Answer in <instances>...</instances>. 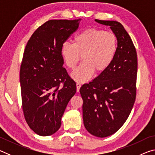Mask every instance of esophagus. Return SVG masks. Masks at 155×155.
<instances>
[{
	"instance_id": "obj_1",
	"label": "esophagus",
	"mask_w": 155,
	"mask_h": 155,
	"mask_svg": "<svg viewBox=\"0 0 155 155\" xmlns=\"http://www.w3.org/2000/svg\"><path fill=\"white\" fill-rule=\"evenodd\" d=\"M76 85H77V92H79V90H80V88H81V84L77 83V84H76Z\"/></svg>"
}]
</instances>
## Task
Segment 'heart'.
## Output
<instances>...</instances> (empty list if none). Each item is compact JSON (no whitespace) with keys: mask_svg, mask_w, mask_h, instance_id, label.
Returning <instances> with one entry per match:
<instances>
[{"mask_svg":"<svg viewBox=\"0 0 155 155\" xmlns=\"http://www.w3.org/2000/svg\"><path fill=\"white\" fill-rule=\"evenodd\" d=\"M117 45V38L113 33L90 28L77 34L73 44H63L61 54L65 64L71 70L74 69L81 57L83 62L71 76L77 82L85 83L95 71L103 73L108 69L116 53Z\"/></svg>","mask_w":155,"mask_h":155,"instance_id":"obj_1","label":"heart"}]
</instances>
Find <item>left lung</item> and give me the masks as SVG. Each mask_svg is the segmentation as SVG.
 Masks as SVG:
<instances>
[{
	"instance_id": "1",
	"label": "left lung",
	"mask_w": 155,
	"mask_h": 155,
	"mask_svg": "<svg viewBox=\"0 0 155 155\" xmlns=\"http://www.w3.org/2000/svg\"><path fill=\"white\" fill-rule=\"evenodd\" d=\"M109 26L117 38V51L106 71L80 89L84 126L94 136L106 137L117 132L129 116L136 97L137 52L121 23L95 20Z\"/></svg>"
}]
</instances>
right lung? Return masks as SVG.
Returning <instances> with one entry per match:
<instances>
[{
	"mask_svg": "<svg viewBox=\"0 0 155 155\" xmlns=\"http://www.w3.org/2000/svg\"><path fill=\"white\" fill-rule=\"evenodd\" d=\"M81 20L47 21L25 47L20 70L22 109L28 125L39 135L59 130L68 102L77 91L76 83L63 67L61 47Z\"/></svg>",
	"mask_w": 155,
	"mask_h": 155,
	"instance_id": "right-lung-1",
	"label": "right lung"
}]
</instances>
